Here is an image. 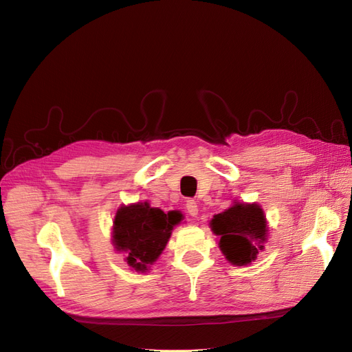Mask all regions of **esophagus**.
Returning <instances> with one entry per match:
<instances>
[{
  "instance_id": "obj_1",
  "label": "esophagus",
  "mask_w": 352,
  "mask_h": 352,
  "mask_svg": "<svg viewBox=\"0 0 352 352\" xmlns=\"http://www.w3.org/2000/svg\"><path fill=\"white\" fill-rule=\"evenodd\" d=\"M186 210L189 212V216H192V217L198 216V204L194 199L186 201Z\"/></svg>"
}]
</instances>
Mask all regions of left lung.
Wrapping results in <instances>:
<instances>
[{"label": "left lung", "mask_w": 352, "mask_h": 352, "mask_svg": "<svg viewBox=\"0 0 352 352\" xmlns=\"http://www.w3.org/2000/svg\"><path fill=\"white\" fill-rule=\"evenodd\" d=\"M210 228L220 236L219 247L233 265H247L257 258L267 242V219L257 202H239L210 220Z\"/></svg>", "instance_id": "1"}]
</instances>
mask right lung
<instances>
[{"instance_id":"1","label":"right lung","mask_w":352,"mask_h":352,"mask_svg":"<svg viewBox=\"0 0 352 352\" xmlns=\"http://www.w3.org/2000/svg\"><path fill=\"white\" fill-rule=\"evenodd\" d=\"M182 217L177 210L164 212L148 201L122 204L113 220L111 243L117 252L124 254L131 269L145 273L162 255Z\"/></svg>"}]
</instances>
